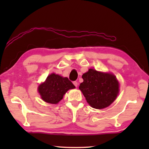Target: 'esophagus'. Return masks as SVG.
<instances>
[{
    "mask_svg": "<svg viewBox=\"0 0 149 149\" xmlns=\"http://www.w3.org/2000/svg\"><path fill=\"white\" fill-rule=\"evenodd\" d=\"M73 84H74V85H75V87H77V85H78V84H77V81H74V82H73Z\"/></svg>",
    "mask_w": 149,
    "mask_h": 149,
    "instance_id": "1",
    "label": "esophagus"
}]
</instances>
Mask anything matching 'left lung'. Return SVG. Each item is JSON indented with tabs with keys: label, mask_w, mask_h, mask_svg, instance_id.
Instances as JSON below:
<instances>
[{
	"label": "left lung",
	"mask_w": 149,
	"mask_h": 149,
	"mask_svg": "<svg viewBox=\"0 0 149 149\" xmlns=\"http://www.w3.org/2000/svg\"><path fill=\"white\" fill-rule=\"evenodd\" d=\"M82 78L84 82L79 89L92 108H107L116 99L120 85L114 74L89 69L83 74Z\"/></svg>",
	"instance_id": "left-lung-1"
}]
</instances>
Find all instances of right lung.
<instances>
[{
	"label": "right lung",
	"instance_id": "1",
	"mask_svg": "<svg viewBox=\"0 0 149 149\" xmlns=\"http://www.w3.org/2000/svg\"><path fill=\"white\" fill-rule=\"evenodd\" d=\"M74 88L75 87L68 78L52 73L45 82L39 85L38 92L45 102L56 104L63 99L68 91Z\"/></svg>",
	"mask_w": 149,
	"mask_h": 149
}]
</instances>
